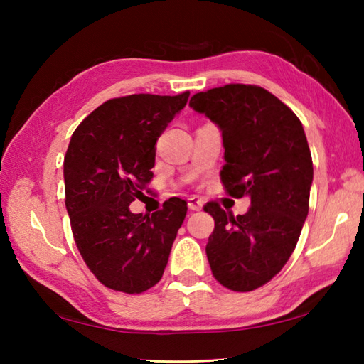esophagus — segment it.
Segmentation results:
<instances>
[{"label": "esophagus", "mask_w": 364, "mask_h": 364, "mask_svg": "<svg viewBox=\"0 0 364 364\" xmlns=\"http://www.w3.org/2000/svg\"><path fill=\"white\" fill-rule=\"evenodd\" d=\"M188 207L189 210H202V207H204V202H202L200 199H197V197H189L188 199Z\"/></svg>", "instance_id": "esophagus-1"}]
</instances>
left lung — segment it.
I'll return each mask as SVG.
<instances>
[{"instance_id":"obj_1","label":"left lung","mask_w":364,"mask_h":364,"mask_svg":"<svg viewBox=\"0 0 364 364\" xmlns=\"http://www.w3.org/2000/svg\"><path fill=\"white\" fill-rule=\"evenodd\" d=\"M189 106L220 128L228 194L250 197L249 212L237 217L217 202L204 207L215 220L208 263L221 286L254 291L284 267L306 220L313 162L304 127L260 86L225 85L194 95Z\"/></svg>"}]
</instances>
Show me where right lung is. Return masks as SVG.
Here are the masks:
<instances>
[{
    "label": "right lung",
    "mask_w": 364,
    "mask_h": 364,
    "mask_svg": "<svg viewBox=\"0 0 364 364\" xmlns=\"http://www.w3.org/2000/svg\"><path fill=\"white\" fill-rule=\"evenodd\" d=\"M188 97L186 91L109 100L70 138L64 181L73 239L91 273L114 291L141 294L157 284L186 217L181 199L151 217L130 204L152 180L157 139Z\"/></svg>",
    "instance_id": "obj_1"
}]
</instances>
